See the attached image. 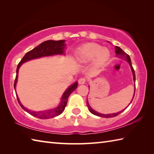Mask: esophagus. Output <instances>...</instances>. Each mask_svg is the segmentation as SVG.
I'll use <instances>...</instances> for the list:
<instances>
[{
  "label": "esophagus",
  "instance_id": "esophagus-1",
  "mask_svg": "<svg viewBox=\"0 0 154 154\" xmlns=\"http://www.w3.org/2000/svg\"><path fill=\"white\" fill-rule=\"evenodd\" d=\"M85 82H86V79H85V78H84V77L80 78L79 81H78V83H79V84H80V85L85 84Z\"/></svg>",
  "mask_w": 154,
  "mask_h": 154
}]
</instances>
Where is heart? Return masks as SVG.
<instances>
[{
  "label": "heart",
  "mask_w": 154,
  "mask_h": 154,
  "mask_svg": "<svg viewBox=\"0 0 154 154\" xmlns=\"http://www.w3.org/2000/svg\"><path fill=\"white\" fill-rule=\"evenodd\" d=\"M110 51L97 44H87L83 45L77 52L78 61L87 63L94 60L96 66L103 65L109 60Z\"/></svg>",
  "instance_id": "b5f03b06"
}]
</instances>
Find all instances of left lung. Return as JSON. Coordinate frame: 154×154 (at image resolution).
<instances>
[{
	"label": "left lung",
	"instance_id": "obj_1",
	"mask_svg": "<svg viewBox=\"0 0 154 154\" xmlns=\"http://www.w3.org/2000/svg\"><path fill=\"white\" fill-rule=\"evenodd\" d=\"M115 50H116V55L117 56H119V57H121V58H123L124 59V60H127V61L128 62L129 64H130V67H131V69H132V73H133V77H134V81H136V75H135V71H134V68L132 67V62H131V60H130V57L129 56V55H128L126 53H125L122 49H121L120 48L118 47V46H116L115 47ZM135 89H136V85H135ZM134 94H135V90H134ZM134 97H133V99L134 97ZM132 103V102H131ZM87 107H88V109L89 110L90 112L94 114V115L96 116H100V117H103V118H112V117H114L116 116L117 115H119V114H120L121 112H122L124 110H122V111H120V112H116V113H113V114H100L99 112H97V111L94 110L92 108H91L89 105V103H88V101H87ZM130 105V104H129ZM127 108V107H126Z\"/></svg>",
	"mask_w": 154,
	"mask_h": 154
}]
</instances>
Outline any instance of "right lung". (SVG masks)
I'll return each mask as SVG.
<instances>
[{"label": "right lung", "instance_id": "obj_1", "mask_svg": "<svg viewBox=\"0 0 154 154\" xmlns=\"http://www.w3.org/2000/svg\"><path fill=\"white\" fill-rule=\"evenodd\" d=\"M65 46V40H48L42 42V43L39 45L38 46L35 47L33 50L27 52V53L25 54L24 56L23 57L21 61L19 62L17 66V69H16V75L14 83V89H16V84L18 79V73L19 68L23 63H24V62L30 60H33V59H36L41 57L50 56V55L56 54H63L64 53L63 50ZM77 85L78 83L75 82L65 91V92L63 93V96L61 97V100L60 105L57 106L55 109H50L44 111H40V112L32 111L26 109L24 106H23L22 104L20 102L18 96H16V97H17V100L18 101L20 105L22 108V109L26 111L28 113L31 114L32 116L38 118V119H48L60 115V114H61L63 112L65 108L67 105L69 97L71 93L73 92L75 89H76V88L77 87Z\"/></svg>", "mask_w": 154, "mask_h": 154}]
</instances>
